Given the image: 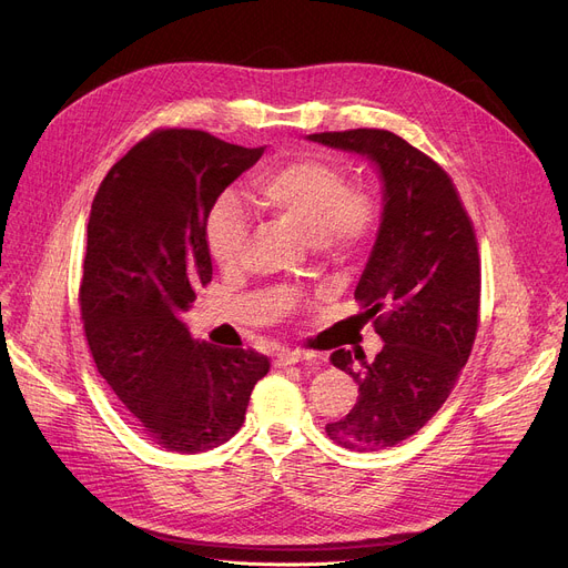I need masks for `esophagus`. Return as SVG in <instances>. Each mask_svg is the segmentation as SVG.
Segmentation results:
<instances>
[{
  "mask_svg": "<svg viewBox=\"0 0 568 568\" xmlns=\"http://www.w3.org/2000/svg\"><path fill=\"white\" fill-rule=\"evenodd\" d=\"M313 354L304 352V349H283L276 354V366H294V364H302V362H311Z\"/></svg>",
  "mask_w": 568,
  "mask_h": 568,
  "instance_id": "esophagus-1",
  "label": "esophagus"
}]
</instances>
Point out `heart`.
<instances>
[{
    "label": "heart",
    "mask_w": 568,
    "mask_h": 568,
    "mask_svg": "<svg viewBox=\"0 0 568 568\" xmlns=\"http://www.w3.org/2000/svg\"><path fill=\"white\" fill-rule=\"evenodd\" d=\"M253 195L266 214L304 232L320 248H352L364 242L375 223L371 197L347 186L345 174L320 159H294L262 172L253 182ZM204 242L219 266L242 264L251 244V223L232 200L216 202L209 212ZM278 302L287 304L285 296Z\"/></svg>",
    "instance_id": "1"
}]
</instances>
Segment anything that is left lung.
<instances>
[{
	"instance_id": "left-lung-1",
	"label": "left lung",
	"mask_w": 568,
	"mask_h": 568,
	"mask_svg": "<svg viewBox=\"0 0 568 568\" xmlns=\"http://www.w3.org/2000/svg\"><path fill=\"white\" fill-rule=\"evenodd\" d=\"M373 161L384 182L377 242L354 300L384 347L336 349L359 384L356 405L326 435L352 452H379L424 428L454 392L479 329L481 260L458 191L430 156L384 129L308 135Z\"/></svg>"
}]
</instances>
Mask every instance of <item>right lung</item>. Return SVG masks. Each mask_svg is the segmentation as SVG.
<instances>
[{"mask_svg":"<svg viewBox=\"0 0 568 568\" xmlns=\"http://www.w3.org/2000/svg\"><path fill=\"white\" fill-rule=\"evenodd\" d=\"M262 154L195 129H159L110 168L89 212L78 294L87 345L144 435L168 452L225 444L272 366L251 347L193 341L179 320L212 283L209 212Z\"/></svg>","mask_w":568,"mask_h":568,"instance_id":"1","label":"right lung"}]
</instances>
